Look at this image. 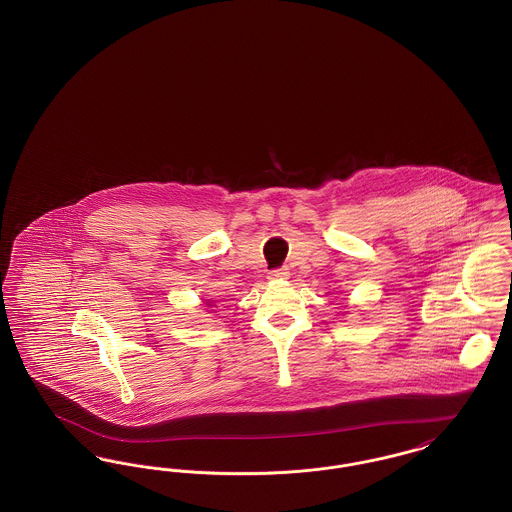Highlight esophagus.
Listing matches in <instances>:
<instances>
[{"label":"esophagus","mask_w":512,"mask_h":512,"mask_svg":"<svg viewBox=\"0 0 512 512\" xmlns=\"http://www.w3.org/2000/svg\"><path fill=\"white\" fill-rule=\"evenodd\" d=\"M288 276H290V270L286 267L272 268V270L268 272V278H270V280H284V278H288Z\"/></svg>","instance_id":"esophagus-1"}]
</instances>
